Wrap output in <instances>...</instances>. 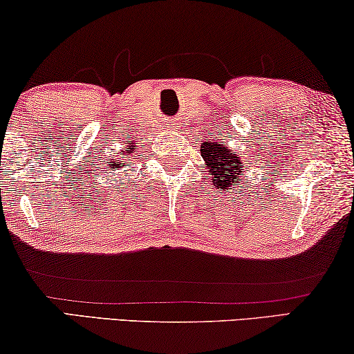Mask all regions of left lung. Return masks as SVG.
Here are the masks:
<instances>
[{
    "instance_id": "left-lung-1",
    "label": "left lung",
    "mask_w": 354,
    "mask_h": 354,
    "mask_svg": "<svg viewBox=\"0 0 354 354\" xmlns=\"http://www.w3.org/2000/svg\"><path fill=\"white\" fill-rule=\"evenodd\" d=\"M205 160L210 165L212 175L215 176L213 181L220 184L221 187H229L231 183H236L239 173L242 171L243 163L241 162L236 153H231L227 147H223L220 144L208 142L205 146Z\"/></svg>"
}]
</instances>
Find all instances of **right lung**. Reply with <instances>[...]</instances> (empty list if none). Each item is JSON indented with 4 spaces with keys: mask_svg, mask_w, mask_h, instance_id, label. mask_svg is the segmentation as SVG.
Here are the masks:
<instances>
[{
    "mask_svg": "<svg viewBox=\"0 0 354 354\" xmlns=\"http://www.w3.org/2000/svg\"><path fill=\"white\" fill-rule=\"evenodd\" d=\"M112 167H115V168H118V162H115V163H112Z\"/></svg>",
    "mask_w": 354,
    "mask_h": 354,
    "instance_id": "1",
    "label": "right lung"
}]
</instances>
